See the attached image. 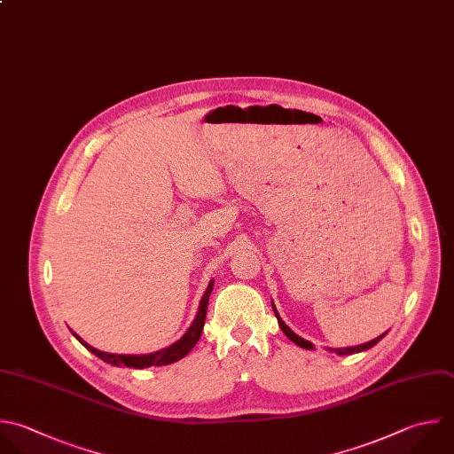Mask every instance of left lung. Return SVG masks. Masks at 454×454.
I'll use <instances>...</instances> for the list:
<instances>
[{
  "mask_svg": "<svg viewBox=\"0 0 454 454\" xmlns=\"http://www.w3.org/2000/svg\"><path fill=\"white\" fill-rule=\"evenodd\" d=\"M273 312H275V316H277V319H278V325H280V328H282V332L294 342V344H298L300 348H305V349H314V344L312 342H309V340H305V339H301V337H298L282 319H280V316H278V312H277V309H275V305H273ZM381 337H385V333H381L380 337H376V339H372V340H369V342H364V344H360V346H351V348H340V349H332V351H335L337 355H351V353H358V351H364V349H369V348H372Z\"/></svg>",
  "mask_w": 454,
  "mask_h": 454,
  "instance_id": "left-lung-1",
  "label": "left lung"
}]
</instances>
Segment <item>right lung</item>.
<instances>
[{
	"label": "right lung",
	"instance_id": "right-lung-1",
	"mask_svg": "<svg viewBox=\"0 0 454 454\" xmlns=\"http://www.w3.org/2000/svg\"><path fill=\"white\" fill-rule=\"evenodd\" d=\"M213 280L209 282L202 300H200V305H199V310H197V316L192 323V326L188 328V332L174 344H170L168 348L165 349H160L156 353H149V355H114V353H105V351H99L96 348H92L90 344H87L80 335H76L74 332V337L89 349L92 351L96 356H99L101 360L108 362V364H114V365H128V367H135V369H144V367H151V365H168L176 360H181L183 356H186L192 348L197 344V340L200 339V333H202V328H204V321H206V314H207V303H209V296H211V291H213Z\"/></svg>",
	"mask_w": 454,
	"mask_h": 454
}]
</instances>
